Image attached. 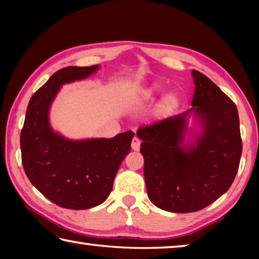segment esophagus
<instances>
[{"label":"esophagus","mask_w":259,"mask_h":259,"mask_svg":"<svg viewBox=\"0 0 259 259\" xmlns=\"http://www.w3.org/2000/svg\"><path fill=\"white\" fill-rule=\"evenodd\" d=\"M131 148H133L134 151H139V148H140V140H139V138L134 137L133 142H131Z\"/></svg>","instance_id":"34e87169"}]
</instances>
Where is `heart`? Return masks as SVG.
Masks as SVG:
<instances>
[{"mask_svg":"<svg viewBox=\"0 0 259 259\" xmlns=\"http://www.w3.org/2000/svg\"><path fill=\"white\" fill-rule=\"evenodd\" d=\"M159 90H160L159 85L153 87V93H154V91H159ZM177 103H178V100H177L176 96L170 94V95H166L165 97L163 98V100H162L161 107L165 112H171V111H174L175 108H176Z\"/></svg>","mask_w":259,"mask_h":259,"instance_id":"heart-1","label":"heart"}]
</instances>
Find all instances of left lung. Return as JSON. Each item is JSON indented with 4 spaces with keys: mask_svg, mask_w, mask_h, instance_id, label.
Here are the masks:
<instances>
[{
    "mask_svg": "<svg viewBox=\"0 0 259 259\" xmlns=\"http://www.w3.org/2000/svg\"><path fill=\"white\" fill-rule=\"evenodd\" d=\"M192 74L193 107L137 131L148 198L170 212L198 211L221 198L234 181L242 153L235 104L204 74L195 69ZM192 111L204 130L196 145L184 150L186 119Z\"/></svg>",
    "mask_w": 259,
    "mask_h": 259,
    "instance_id": "obj_1",
    "label": "left lung"
}]
</instances>
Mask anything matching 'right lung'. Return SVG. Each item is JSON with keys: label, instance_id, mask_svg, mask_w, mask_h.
Listing matches in <instances>:
<instances>
[{"label": "right lung", "instance_id": "right-lung-1", "mask_svg": "<svg viewBox=\"0 0 259 259\" xmlns=\"http://www.w3.org/2000/svg\"><path fill=\"white\" fill-rule=\"evenodd\" d=\"M98 65L68 66L56 72L30 98L20 133L21 162L29 182L61 208L89 209L103 203L113 188L135 134L72 142L52 131L50 105L61 84L82 80Z\"/></svg>", "mask_w": 259, "mask_h": 259}]
</instances>
